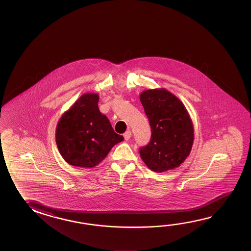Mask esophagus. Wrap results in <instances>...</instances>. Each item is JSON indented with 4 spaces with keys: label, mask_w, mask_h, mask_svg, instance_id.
Wrapping results in <instances>:
<instances>
[{
    "label": "esophagus",
    "mask_w": 251,
    "mask_h": 251,
    "mask_svg": "<svg viewBox=\"0 0 251 251\" xmlns=\"http://www.w3.org/2000/svg\"><path fill=\"white\" fill-rule=\"evenodd\" d=\"M123 137L125 138V140H128L129 138H131V131L127 130L125 133L123 134Z\"/></svg>",
    "instance_id": "esophagus-1"
}]
</instances>
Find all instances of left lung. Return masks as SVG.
I'll return each instance as SVG.
<instances>
[{
    "label": "left lung",
    "mask_w": 251,
    "mask_h": 251,
    "mask_svg": "<svg viewBox=\"0 0 251 251\" xmlns=\"http://www.w3.org/2000/svg\"><path fill=\"white\" fill-rule=\"evenodd\" d=\"M139 98L152 132L150 142L139 149L144 163L156 173L179 167L194 141L193 123L183 102L165 88L145 90Z\"/></svg>",
    "instance_id": "left-lung-1"
}]
</instances>
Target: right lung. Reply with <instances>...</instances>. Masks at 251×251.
<instances>
[{
  "instance_id": "1",
  "label": "right lung",
  "mask_w": 251,
  "mask_h": 251,
  "mask_svg": "<svg viewBox=\"0 0 251 251\" xmlns=\"http://www.w3.org/2000/svg\"><path fill=\"white\" fill-rule=\"evenodd\" d=\"M98 101L96 93L82 95L58 122L57 148L71 165L93 168L124 139L114 132L108 118L99 111Z\"/></svg>"
}]
</instances>
